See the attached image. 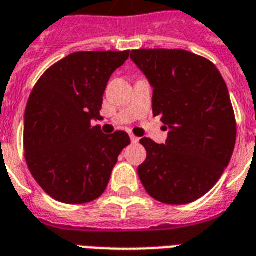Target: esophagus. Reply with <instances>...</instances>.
<instances>
[{
	"label": "esophagus",
	"instance_id": "esophagus-1",
	"mask_svg": "<svg viewBox=\"0 0 256 256\" xmlns=\"http://www.w3.org/2000/svg\"><path fill=\"white\" fill-rule=\"evenodd\" d=\"M130 140H132V142L133 144H136V142H138V137H136V136H133V134H130Z\"/></svg>",
	"mask_w": 256,
	"mask_h": 256
}]
</instances>
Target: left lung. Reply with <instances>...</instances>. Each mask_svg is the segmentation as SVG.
<instances>
[{"mask_svg":"<svg viewBox=\"0 0 256 256\" xmlns=\"http://www.w3.org/2000/svg\"><path fill=\"white\" fill-rule=\"evenodd\" d=\"M130 58L154 88L152 111L168 128L166 144L141 138L138 176L150 196L188 204L218 182L236 144V118L218 68L182 49H138Z\"/></svg>","mask_w":256,"mask_h":256,"instance_id":"left-lung-1","label":"left lung"}]
</instances>
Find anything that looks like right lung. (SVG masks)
Returning <instances> with one entry per match:
<instances>
[{"instance_id":"right-lung-1","label":"right lung","mask_w":256,"mask_h":256,"mask_svg":"<svg viewBox=\"0 0 256 256\" xmlns=\"http://www.w3.org/2000/svg\"><path fill=\"white\" fill-rule=\"evenodd\" d=\"M123 52H75L44 72L24 115V158L30 172L58 202L84 204L106 190L118 156L130 144L124 132L101 133L102 94Z\"/></svg>"}]
</instances>
